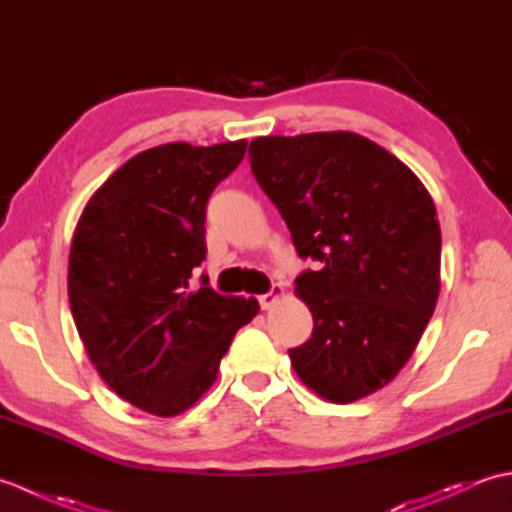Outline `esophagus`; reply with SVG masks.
<instances>
[{
  "label": "esophagus",
  "instance_id": "obj_1",
  "mask_svg": "<svg viewBox=\"0 0 512 512\" xmlns=\"http://www.w3.org/2000/svg\"><path fill=\"white\" fill-rule=\"evenodd\" d=\"M281 297H284V288H281V286H273V288H270V292H266V295L259 297V306H262V310L273 308Z\"/></svg>",
  "mask_w": 512,
  "mask_h": 512
}]
</instances>
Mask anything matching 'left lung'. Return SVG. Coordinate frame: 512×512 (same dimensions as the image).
<instances>
[{
	"mask_svg": "<svg viewBox=\"0 0 512 512\" xmlns=\"http://www.w3.org/2000/svg\"><path fill=\"white\" fill-rule=\"evenodd\" d=\"M259 187L317 270L297 277L310 339L288 350L297 376L330 402L385 387L411 358L440 295L436 204L405 162L354 132L259 136Z\"/></svg>",
	"mask_w": 512,
	"mask_h": 512,
	"instance_id": "8db88e82",
	"label": "left lung"
}]
</instances>
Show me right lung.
I'll return each instance as SVG.
<instances>
[{
  "label": "right lung",
  "mask_w": 512,
  "mask_h": 512,
  "mask_svg": "<svg viewBox=\"0 0 512 512\" xmlns=\"http://www.w3.org/2000/svg\"><path fill=\"white\" fill-rule=\"evenodd\" d=\"M246 140L140 151L107 178L76 222L70 310L96 372L129 405L171 418L215 383L235 332L259 303L189 290L206 257L213 189L242 162Z\"/></svg>",
  "instance_id": "right-lung-1"
}]
</instances>
